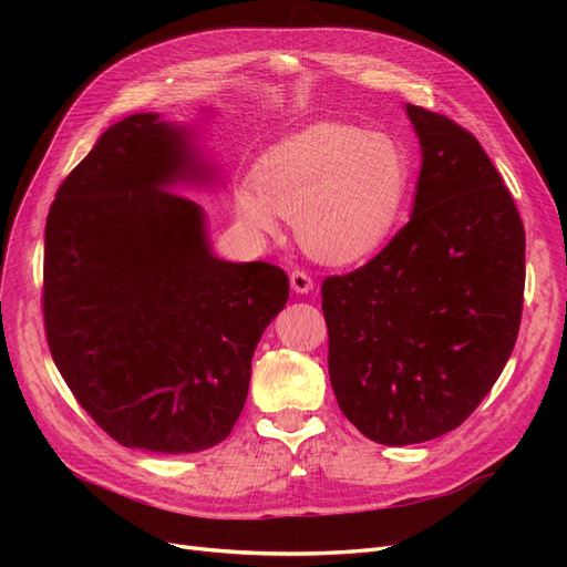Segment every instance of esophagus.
Here are the masks:
<instances>
[{
	"mask_svg": "<svg viewBox=\"0 0 567 567\" xmlns=\"http://www.w3.org/2000/svg\"><path fill=\"white\" fill-rule=\"evenodd\" d=\"M312 286H315V281L307 271H302V269L290 271V288H293L296 293H310Z\"/></svg>",
	"mask_w": 567,
	"mask_h": 567,
	"instance_id": "34e87169",
	"label": "esophagus"
}]
</instances>
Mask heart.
<instances>
[{
  "label": "heart",
  "mask_w": 567,
  "mask_h": 567,
  "mask_svg": "<svg viewBox=\"0 0 567 567\" xmlns=\"http://www.w3.org/2000/svg\"><path fill=\"white\" fill-rule=\"evenodd\" d=\"M414 167L385 134L326 123L267 151L252 184L238 186L236 213L260 236L296 221L298 241L321 265L348 267L379 252L404 217Z\"/></svg>",
  "instance_id": "obj_1"
}]
</instances>
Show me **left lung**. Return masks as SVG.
Returning a JSON list of instances; mask_svg holds the SVG:
<instances>
[{"instance_id": "obj_1", "label": "left lung", "mask_w": 567, "mask_h": 567, "mask_svg": "<svg viewBox=\"0 0 567 567\" xmlns=\"http://www.w3.org/2000/svg\"><path fill=\"white\" fill-rule=\"evenodd\" d=\"M421 173L392 241L321 284L340 411L373 442L416 444L466 421L516 346L525 229L502 175L454 120L406 104Z\"/></svg>"}]
</instances>
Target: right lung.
<instances>
[{"label":"right lung","instance_id":"obj_1","mask_svg":"<svg viewBox=\"0 0 567 567\" xmlns=\"http://www.w3.org/2000/svg\"><path fill=\"white\" fill-rule=\"evenodd\" d=\"M188 140L158 113L120 120L63 179L44 229L54 364L99 427L156 454L231 433L252 352L288 300L281 267L219 260L200 205L169 192L213 182Z\"/></svg>","mask_w":567,"mask_h":567}]
</instances>
